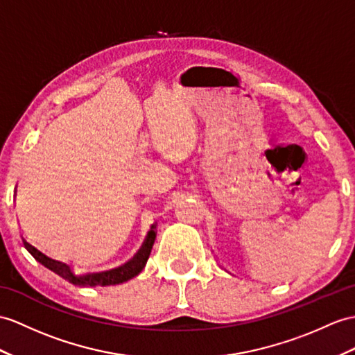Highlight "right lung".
<instances>
[{
  "label": "right lung",
  "instance_id": "obj_1",
  "mask_svg": "<svg viewBox=\"0 0 355 355\" xmlns=\"http://www.w3.org/2000/svg\"><path fill=\"white\" fill-rule=\"evenodd\" d=\"M155 238H157V233H155V229L152 226V229L148 233V236H146V239H144L141 248L138 250V253L131 259V261L126 262L122 266L114 268V270L102 271V272H92V274H84V275L73 274L71 265H67L62 261H55V259L46 256L45 253H42L39 248L27 243L25 239H24V245L37 262H40L43 266H46L48 270L54 271L55 274L60 275V277H63L69 283L75 284V286H81V288H84V286L93 288V286H111V284L123 283V282L134 279L135 275L140 274L143 268L146 266V262H148L153 243H155Z\"/></svg>",
  "mask_w": 355,
  "mask_h": 355
}]
</instances>
